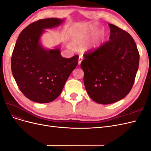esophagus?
<instances>
[{
	"instance_id": "1",
	"label": "esophagus",
	"mask_w": 151,
	"mask_h": 151,
	"mask_svg": "<svg viewBox=\"0 0 151 151\" xmlns=\"http://www.w3.org/2000/svg\"><path fill=\"white\" fill-rule=\"evenodd\" d=\"M83 57H82V56H79V61H78V65H81V63L82 61H83Z\"/></svg>"
}]
</instances>
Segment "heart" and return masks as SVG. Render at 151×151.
<instances>
[{"label": "heart", "mask_w": 151, "mask_h": 151, "mask_svg": "<svg viewBox=\"0 0 151 151\" xmlns=\"http://www.w3.org/2000/svg\"><path fill=\"white\" fill-rule=\"evenodd\" d=\"M97 30H98L97 26H91L90 28L88 29V30L86 31V34L84 35H83V37H82V39L86 40L90 38L91 37H92V36L96 33ZM106 31H105L104 29L100 30L98 32L96 37V38L94 40V42L93 43V47L94 48L96 49L100 47V45H101L102 42L104 40L105 37H106Z\"/></svg>", "instance_id": "1"}]
</instances>
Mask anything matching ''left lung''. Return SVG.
Segmentation results:
<instances>
[{
	"instance_id": "8db88e82",
	"label": "left lung",
	"mask_w": 151,
	"mask_h": 151,
	"mask_svg": "<svg viewBox=\"0 0 151 151\" xmlns=\"http://www.w3.org/2000/svg\"><path fill=\"white\" fill-rule=\"evenodd\" d=\"M109 41L84 55L81 63L87 93L93 101L108 104L124 98L134 85L139 53L129 33L112 24Z\"/></svg>"
}]
</instances>
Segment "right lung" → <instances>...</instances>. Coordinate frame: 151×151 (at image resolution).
Wrapping results in <instances>:
<instances>
[{"label": "right lung", "mask_w": 151, "mask_h": 151, "mask_svg": "<svg viewBox=\"0 0 151 151\" xmlns=\"http://www.w3.org/2000/svg\"><path fill=\"white\" fill-rule=\"evenodd\" d=\"M64 21L58 18L38 20L18 36L11 58L12 75L22 94L34 102L47 103L57 98L78 63L77 55L63 58L60 46L47 49L41 43L45 29L55 28Z\"/></svg>", "instance_id": "add662e5"}]
</instances>
